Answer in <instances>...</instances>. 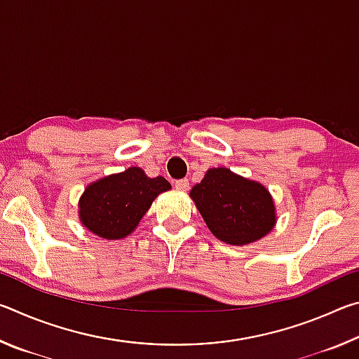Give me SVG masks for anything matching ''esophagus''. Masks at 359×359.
<instances>
[{
	"label": "esophagus",
	"instance_id": "1",
	"mask_svg": "<svg viewBox=\"0 0 359 359\" xmlns=\"http://www.w3.org/2000/svg\"><path fill=\"white\" fill-rule=\"evenodd\" d=\"M174 187H175V190H179V191H187L188 188H190V182H188L187 179L175 180L174 182Z\"/></svg>",
	"mask_w": 359,
	"mask_h": 359
}]
</instances>
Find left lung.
Wrapping results in <instances>:
<instances>
[{"mask_svg":"<svg viewBox=\"0 0 359 359\" xmlns=\"http://www.w3.org/2000/svg\"><path fill=\"white\" fill-rule=\"evenodd\" d=\"M190 196L212 234L231 245L258 241L276 224L269 191L226 168L209 169Z\"/></svg>","mask_w":359,"mask_h":359,"instance_id":"obj_1","label":"left lung"}]
</instances>
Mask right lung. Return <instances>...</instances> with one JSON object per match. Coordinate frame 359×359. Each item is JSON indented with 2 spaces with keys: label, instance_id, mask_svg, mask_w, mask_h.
I'll use <instances>...</instances> for the list:
<instances>
[{
  "label": "right lung",
  "instance_id": "right-lung-1",
  "mask_svg": "<svg viewBox=\"0 0 359 359\" xmlns=\"http://www.w3.org/2000/svg\"><path fill=\"white\" fill-rule=\"evenodd\" d=\"M165 177L150 179L141 168L109 175L90 185L79 203L81 222L96 236L121 239L137 226L154 199L168 191Z\"/></svg>",
  "mask_w": 359,
  "mask_h": 359
}]
</instances>
